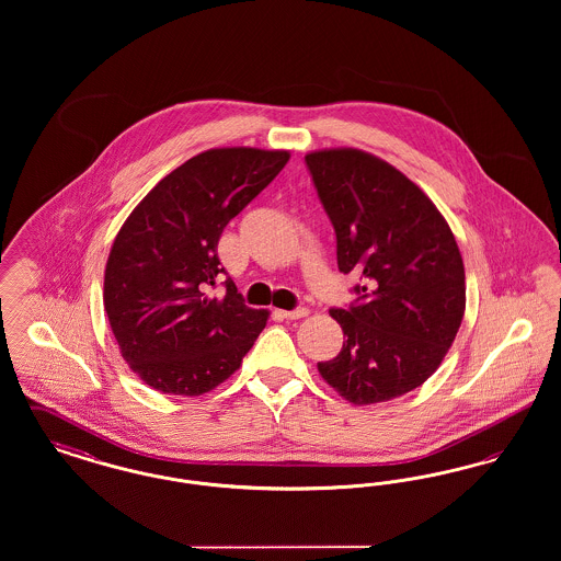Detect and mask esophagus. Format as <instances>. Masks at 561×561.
Here are the masks:
<instances>
[{"instance_id": "obj_1", "label": "esophagus", "mask_w": 561, "mask_h": 561, "mask_svg": "<svg viewBox=\"0 0 561 561\" xmlns=\"http://www.w3.org/2000/svg\"><path fill=\"white\" fill-rule=\"evenodd\" d=\"M279 316H282L284 320H302V318L309 316V309H307V307H298V309H294V311H279Z\"/></svg>"}]
</instances>
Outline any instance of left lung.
<instances>
[{
    "mask_svg": "<svg viewBox=\"0 0 561 561\" xmlns=\"http://www.w3.org/2000/svg\"><path fill=\"white\" fill-rule=\"evenodd\" d=\"M336 233L343 273L364 286L332 309L345 343L321 378L355 405L396 400L439 368L465 316V265L453 229L398 168L362 149L305 156Z\"/></svg>",
    "mask_w": 561,
    "mask_h": 561,
    "instance_id": "obj_1",
    "label": "left lung"
}]
</instances>
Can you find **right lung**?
I'll use <instances>...</instances> for the list:
<instances>
[{
    "instance_id": "1",
    "label": "right lung",
    "mask_w": 561,
    "mask_h": 561,
    "mask_svg": "<svg viewBox=\"0 0 561 561\" xmlns=\"http://www.w3.org/2000/svg\"><path fill=\"white\" fill-rule=\"evenodd\" d=\"M290 151L208 149L151 188L108 252L103 302L122 357L145 385L170 396H204L252 348L268 311L250 309L231 277L210 286L222 229L282 172Z\"/></svg>"
}]
</instances>
